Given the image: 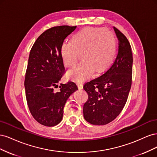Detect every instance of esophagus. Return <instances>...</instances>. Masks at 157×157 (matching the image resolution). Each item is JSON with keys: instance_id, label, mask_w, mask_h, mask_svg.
I'll return each mask as SVG.
<instances>
[{"instance_id": "1", "label": "esophagus", "mask_w": 157, "mask_h": 157, "mask_svg": "<svg viewBox=\"0 0 157 157\" xmlns=\"http://www.w3.org/2000/svg\"><path fill=\"white\" fill-rule=\"evenodd\" d=\"M78 87L80 90L82 89V81H78Z\"/></svg>"}]
</instances>
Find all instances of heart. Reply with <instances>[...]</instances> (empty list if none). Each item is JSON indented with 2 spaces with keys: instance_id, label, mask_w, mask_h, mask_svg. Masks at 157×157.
Instances as JSON below:
<instances>
[{
  "instance_id": "b5f03b06",
  "label": "heart",
  "mask_w": 157,
  "mask_h": 157,
  "mask_svg": "<svg viewBox=\"0 0 157 157\" xmlns=\"http://www.w3.org/2000/svg\"><path fill=\"white\" fill-rule=\"evenodd\" d=\"M117 52V40L113 33L105 28L85 27L75 33L70 42L61 45L64 65L73 68L81 55L82 61L69 73L77 80L88 77L93 70L102 73L113 65Z\"/></svg>"
}]
</instances>
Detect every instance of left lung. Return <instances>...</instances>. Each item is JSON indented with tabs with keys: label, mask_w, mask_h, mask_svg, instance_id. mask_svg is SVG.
<instances>
[{
	"label": "left lung",
	"mask_w": 157,
	"mask_h": 157,
	"mask_svg": "<svg viewBox=\"0 0 157 157\" xmlns=\"http://www.w3.org/2000/svg\"><path fill=\"white\" fill-rule=\"evenodd\" d=\"M118 52L113 65L103 74L84 84L88 100L83 115L94 125H105L115 120L124 108L132 86L133 56L126 36L114 27Z\"/></svg>",
	"instance_id": "left-lung-1"
}]
</instances>
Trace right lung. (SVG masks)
<instances>
[{
	"label": "right lung",
	"instance_id": "1",
	"mask_svg": "<svg viewBox=\"0 0 157 157\" xmlns=\"http://www.w3.org/2000/svg\"><path fill=\"white\" fill-rule=\"evenodd\" d=\"M77 26L51 27L37 38L30 51L25 77L27 105L40 124L54 126L62 120L67 99L78 87L74 82L60 84L65 72L60 47ZM59 86L56 92L54 88Z\"/></svg>",
	"mask_w": 157,
	"mask_h": 157
}]
</instances>
